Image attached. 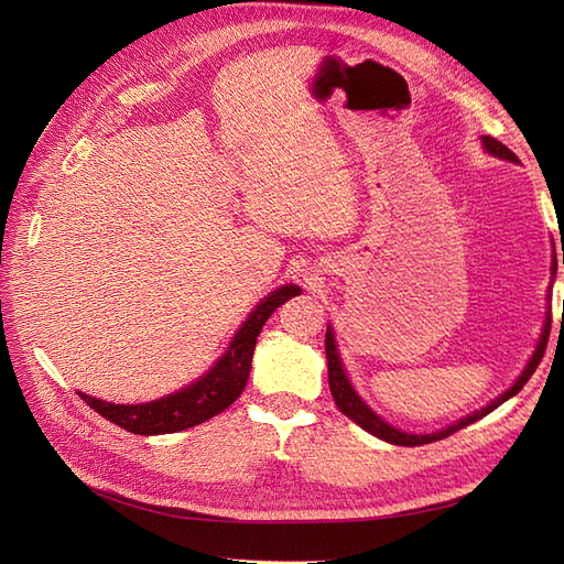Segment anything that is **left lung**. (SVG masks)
<instances>
[{
  "instance_id": "8db88e82",
  "label": "left lung",
  "mask_w": 564,
  "mask_h": 564,
  "mask_svg": "<svg viewBox=\"0 0 564 564\" xmlns=\"http://www.w3.org/2000/svg\"><path fill=\"white\" fill-rule=\"evenodd\" d=\"M482 145H485L487 152H491V155H497V158H501V160L518 162L516 152L508 150L501 141L491 139V135H485ZM562 265H564V251H562ZM555 270H557V259H553V275H555ZM549 334H551V317H549V322H545L539 346H536V350H534V355H532V360H529V365H527L524 371L520 373V379H518L513 386H510V388L503 392V395H499L491 404L482 406L480 412H475V414H470V416H466V419H460V421H456L454 425H449V429L437 431V433H429V435H409V433H402V431H398V429H392L390 423H386L381 416L373 414L371 409L360 400V395H357V392L352 390L350 381L346 379L344 365H340V357H338V352H336L332 327L327 329V338H324V350H327V362H329V390H332V398H334V402H336V406L340 409V412H344L348 419H352V421H355L357 425H360V429H365L367 433H371V435H377V437L390 442V445H400V447L429 445V442L445 440V437H449L452 433H456V431H460V429H466V425H470V423H475V421H480L482 416H487L489 412H494V409H497L499 404H503L506 400L518 395V392L524 388V383H527L529 379H532V373L536 371V367H539V362H541V357H543V352H545V346H549Z\"/></svg>"
}]
</instances>
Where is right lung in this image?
Segmentation results:
<instances>
[{"label":"right lung","mask_w":564,"mask_h":564,"mask_svg":"<svg viewBox=\"0 0 564 564\" xmlns=\"http://www.w3.org/2000/svg\"><path fill=\"white\" fill-rule=\"evenodd\" d=\"M301 294V289L294 284L280 286L278 292H272L256 305V311L247 317L242 329L235 334L228 352L220 357L212 371L204 373L199 381L187 386L174 395H166L155 402L145 404H112L84 395L79 398L87 402L94 412H98L110 423L119 425L129 433L135 435H164V433H176L193 429L197 423L209 421L212 416L224 412L230 406L240 392L247 386L249 369H251V357L256 348V338H259L265 319L275 313L280 305L289 299Z\"/></svg>","instance_id":"1"}]
</instances>
